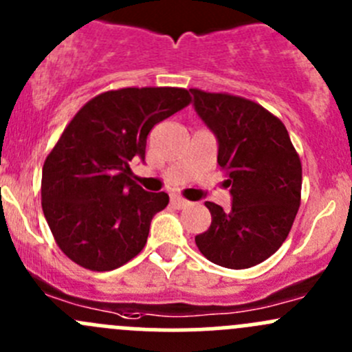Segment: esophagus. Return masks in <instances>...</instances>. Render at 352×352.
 <instances>
[{"label":"esophagus","instance_id":"34e87169","mask_svg":"<svg viewBox=\"0 0 352 352\" xmlns=\"http://www.w3.org/2000/svg\"><path fill=\"white\" fill-rule=\"evenodd\" d=\"M170 202H172V206H175L177 209H182L186 208V206H189V201H186V199L180 196H172L170 197Z\"/></svg>","mask_w":352,"mask_h":352}]
</instances>
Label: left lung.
Masks as SVG:
<instances>
[{
    "label": "left lung",
    "mask_w": 352,
    "mask_h": 352,
    "mask_svg": "<svg viewBox=\"0 0 352 352\" xmlns=\"http://www.w3.org/2000/svg\"><path fill=\"white\" fill-rule=\"evenodd\" d=\"M194 109L218 140V165L232 209L206 202L211 225L196 236L208 261L248 269L271 257L289 235L301 201V162L285 124L269 110L230 94L190 88Z\"/></svg>",
    "instance_id": "8db88e82"
}]
</instances>
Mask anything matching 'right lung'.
<instances>
[{"instance_id":"1","label":"right lung","mask_w":352,"mask_h":352,"mask_svg":"<svg viewBox=\"0 0 352 352\" xmlns=\"http://www.w3.org/2000/svg\"><path fill=\"white\" fill-rule=\"evenodd\" d=\"M190 104L172 87L120 88L78 110L42 168V211L56 243L78 265L112 271L146 245L168 194L146 192L129 162L144 160L155 124Z\"/></svg>"}]
</instances>
